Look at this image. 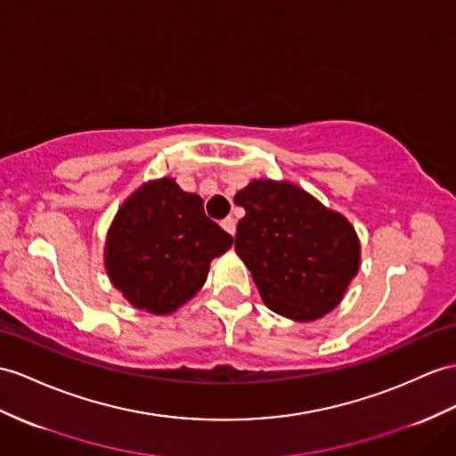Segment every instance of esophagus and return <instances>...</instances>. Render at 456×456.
Returning a JSON list of instances; mask_svg holds the SVG:
<instances>
[{"mask_svg":"<svg viewBox=\"0 0 456 456\" xmlns=\"http://www.w3.org/2000/svg\"><path fill=\"white\" fill-rule=\"evenodd\" d=\"M220 224H222V228H224V230L228 232V234H232V236L236 234V220L232 218V216H226L224 220L220 222Z\"/></svg>","mask_w":456,"mask_h":456,"instance_id":"1","label":"esophagus"}]
</instances>
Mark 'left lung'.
<instances>
[{"label":"left lung","mask_w":456,"mask_h":456,"mask_svg":"<svg viewBox=\"0 0 456 456\" xmlns=\"http://www.w3.org/2000/svg\"><path fill=\"white\" fill-rule=\"evenodd\" d=\"M234 203L246 208L236 253L265 305L294 321H315L335 309L360 266L350 222L286 182L255 180Z\"/></svg>","instance_id":"obj_1"}]
</instances>
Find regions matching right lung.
Returning a JSON list of instances; mask_svg holds the SVG:
<instances>
[{
  "mask_svg": "<svg viewBox=\"0 0 456 456\" xmlns=\"http://www.w3.org/2000/svg\"><path fill=\"white\" fill-rule=\"evenodd\" d=\"M232 236L205 215L203 199L170 177L133 193L108 232L106 269L129 302L166 315L193 297Z\"/></svg>",
  "mask_w": 456,
  "mask_h": 456,
  "instance_id": "1",
  "label": "right lung"
}]
</instances>
